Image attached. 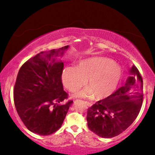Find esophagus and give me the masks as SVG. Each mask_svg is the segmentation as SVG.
I'll use <instances>...</instances> for the list:
<instances>
[{"label":"esophagus","mask_w":155,"mask_h":155,"mask_svg":"<svg viewBox=\"0 0 155 155\" xmlns=\"http://www.w3.org/2000/svg\"><path fill=\"white\" fill-rule=\"evenodd\" d=\"M84 103H85V104H86L87 106H88L89 107H92V104L90 103V102H88V101H85V102H84Z\"/></svg>","instance_id":"34e87169"}]
</instances>
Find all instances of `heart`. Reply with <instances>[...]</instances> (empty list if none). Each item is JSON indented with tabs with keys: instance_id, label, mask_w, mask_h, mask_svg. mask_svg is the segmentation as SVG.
Returning <instances> with one entry per match:
<instances>
[{
	"instance_id": "heart-1",
	"label": "heart",
	"mask_w": 155,
	"mask_h": 155,
	"mask_svg": "<svg viewBox=\"0 0 155 155\" xmlns=\"http://www.w3.org/2000/svg\"><path fill=\"white\" fill-rule=\"evenodd\" d=\"M122 68L112 59L104 56H94L80 61L76 67H66L62 73L65 87L75 92L84 84L87 87L75 93V97H91L101 100L110 96L122 78Z\"/></svg>"
}]
</instances>
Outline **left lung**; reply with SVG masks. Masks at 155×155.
<instances>
[{
	"label": "left lung",
	"instance_id": "8db88e82",
	"mask_svg": "<svg viewBox=\"0 0 155 155\" xmlns=\"http://www.w3.org/2000/svg\"><path fill=\"white\" fill-rule=\"evenodd\" d=\"M129 73L130 76L124 86L88 109V128L99 137L111 138L117 136L133 124L140 111L143 79L135 65Z\"/></svg>",
	"mask_w": 155,
	"mask_h": 155
}]
</instances>
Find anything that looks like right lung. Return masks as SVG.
I'll return each instance as SVG.
<instances>
[{
    "mask_svg": "<svg viewBox=\"0 0 155 155\" xmlns=\"http://www.w3.org/2000/svg\"><path fill=\"white\" fill-rule=\"evenodd\" d=\"M69 46L42 51L20 68L13 90L17 112L27 129L48 135L58 130L73 101L68 98L61 80L63 63L57 60Z\"/></svg>",
    "mask_w": 155,
    "mask_h": 155,
    "instance_id": "right-lung-1",
    "label": "right lung"
}]
</instances>
